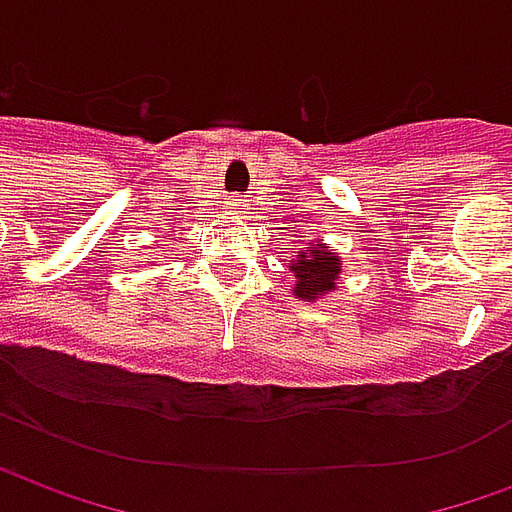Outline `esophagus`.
<instances>
[{"label":"esophagus","instance_id":"1","mask_svg":"<svg viewBox=\"0 0 512 512\" xmlns=\"http://www.w3.org/2000/svg\"><path fill=\"white\" fill-rule=\"evenodd\" d=\"M238 213H244V208H241V205H238Z\"/></svg>","mask_w":512,"mask_h":512}]
</instances>
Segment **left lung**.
Returning <instances> with one entry per match:
<instances>
[{
    "instance_id": "8db88e82",
    "label": "left lung",
    "mask_w": 512,
    "mask_h": 512,
    "mask_svg": "<svg viewBox=\"0 0 512 512\" xmlns=\"http://www.w3.org/2000/svg\"><path fill=\"white\" fill-rule=\"evenodd\" d=\"M293 271V296L299 301L326 299L329 293L340 288V274H343V257L334 252L332 246L323 241L307 244L299 255H293L288 263Z\"/></svg>"
}]
</instances>
